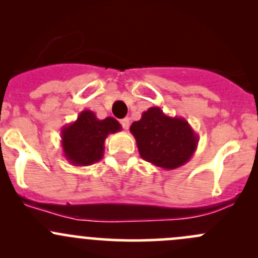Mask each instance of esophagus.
I'll return each instance as SVG.
<instances>
[{
  "mask_svg": "<svg viewBox=\"0 0 258 258\" xmlns=\"http://www.w3.org/2000/svg\"><path fill=\"white\" fill-rule=\"evenodd\" d=\"M121 124L124 130H128L130 128V118L121 119Z\"/></svg>",
  "mask_w": 258,
  "mask_h": 258,
  "instance_id": "34e87169",
  "label": "esophagus"
}]
</instances>
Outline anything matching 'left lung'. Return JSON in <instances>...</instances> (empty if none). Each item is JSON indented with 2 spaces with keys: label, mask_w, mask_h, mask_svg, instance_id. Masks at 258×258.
I'll return each instance as SVG.
<instances>
[{
  "label": "left lung",
  "mask_w": 258,
  "mask_h": 258,
  "mask_svg": "<svg viewBox=\"0 0 258 258\" xmlns=\"http://www.w3.org/2000/svg\"><path fill=\"white\" fill-rule=\"evenodd\" d=\"M130 131L140 156L163 170H175L188 162L199 145V135L186 119L167 116L160 107L145 111Z\"/></svg>",
  "instance_id": "1"
}]
</instances>
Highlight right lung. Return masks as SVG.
<instances>
[{"label":"right lung","mask_w":258,"mask_h":258,"mask_svg":"<svg viewBox=\"0 0 258 258\" xmlns=\"http://www.w3.org/2000/svg\"><path fill=\"white\" fill-rule=\"evenodd\" d=\"M122 130L113 117L98 119L95 112L82 111L77 119L61 130L63 156L74 166H90L103 157L105 140Z\"/></svg>","instance_id":"right-lung-1"}]
</instances>
